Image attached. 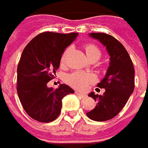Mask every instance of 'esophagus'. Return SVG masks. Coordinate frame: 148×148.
I'll return each mask as SVG.
<instances>
[{
  "instance_id": "34e87169",
  "label": "esophagus",
  "mask_w": 148,
  "mask_h": 148,
  "mask_svg": "<svg viewBox=\"0 0 148 148\" xmlns=\"http://www.w3.org/2000/svg\"><path fill=\"white\" fill-rule=\"evenodd\" d=\"M75 93H76V94H77L79 97H80V98H85V97L87 96L85 93H81V92H79V91H76V92H75Z\"/></svg>"
}]
</instances>
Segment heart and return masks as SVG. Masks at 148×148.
I'll return each instance as SVG.
<instances>
[{
	"label": "heart",
	"instance_id": "obj_1",
	"mask_svg": "<svg viewBox=\"0 0 148 148\" xmlns=\"http://www.w3.org/2000/svg\"><path fill=\"white\" fill-rule=\"evenodd\" d=\"M84 49L86 52V55L88 58H91L94 55H99L100 51L98 49V47L92 44H88L84 46ZM69 52V49H67L64 54L62 55L61 63H64L65 60L66 55ZM95 76L91 73H84V72H79V71H76L74 72L71 74H69L67 77V82L75 88L78 89H84L86 88L87 86L89 84H92L95 81Z\"/></svg>",
	"mask_w": 148,
	"mask_h": 148
}]
</instances>
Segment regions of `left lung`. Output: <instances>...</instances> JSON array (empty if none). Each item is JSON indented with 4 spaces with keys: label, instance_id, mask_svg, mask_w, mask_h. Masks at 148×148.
I'll list each match as a JSON object with an SVG mask.
<instances>
[{
    "label": "left lung",
    "instance_id": "1",
    "mask_svg": "<svg viewBox=\"0 0 148 148\" xmlns=\"http://www.w3.org/2000/svg\"><path fill=\"white\" fill-rule=\"evenodd\" d=\"M88 36L106 47L109 55V65L104 78L97 86L104 88L103 95L88 94L98 102L87 116L93 121L103 122L112 119L125 106L134 90V68L124 46L114 37L104 33H90Z\"/></svg>",
    "mask_w": 148,
    "mask_h": 148
}]
</instances>
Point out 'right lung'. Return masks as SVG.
Returning a JSON list of instances; mask_svg holds the SVG:
<instances>
[{
    "instance_id": "1",
    "label": "right lung",
    "mask_w": 148,
    "mask_h": 148,
    "mask_svg": "<svg viewBox=\"0 0 148 148\" xmlns=\"http://www.w3.org/2000/svg\"><path fill=\"white\" fill-rule=\"evenodd\" d=\"M78 33L44 32L25 46L17 67V93L25 111L30 118L49 123L61 112L62 99L74 91L66 84L55 90L47 84L60 67L64 49Z\"/></svg>"
}]
</instances>
